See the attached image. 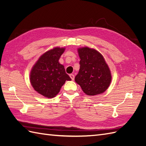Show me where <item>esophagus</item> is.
<instances>
[{"mask_svg": "<svg viewBox=\"0 0 146 146\" xmlns=\"http://www.w3.org/2000/svg\"><path fill=\"white\" fill-rule=\"evenodd\" d=\"M69 76H70V78H71L72 80H74V74H70V75H69Z\"/></svg>", "mask_w": 146, "mask_h": 146, "instance_id": "esophagus-1", "label": "esophagus"}]
</instances>
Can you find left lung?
Listing matches in <instances>:
<instances>
[{
	"mask_svg": "<svg viewBox=\"0 0 146 146\" xmlns=\"http://www.w3.org/2000/svg\"><path fill=\"white\" fill-rule=\"evenodd\" d=\"M80 69L75 81L88 96L102 94L111 82V74L104 57L94 48H78Z\"/></svg>",
	"mask_w": 146,
	"mask_h": 146,
	"instance_id": "1",
	"label": "left lung"
}]
</instances>
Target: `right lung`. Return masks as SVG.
<instances>
[{"mask_svg": "<svg viewBox=\"0 0 146 146\" xmlns=\"http://www.w3.org/2000/svg\"><path fill=\"white\" fill-rule=\"evenodd\" d=\"M65 47H55L44 53L35 63L30 73V82L38 93L46 98L58 94L66 80L71 78L66 73L64 66L59 59Z\"/></svg>", "mask_w": 146, "mask_h": 146, "instance_id": "1", "label": "right lung"}]
</instances>
